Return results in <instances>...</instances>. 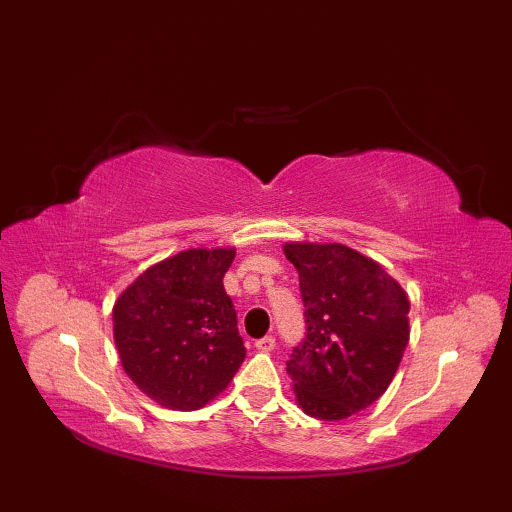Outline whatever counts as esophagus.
Instances as JSON below:
<instances>
[{
    "mask_svg": "<svg viewBox=\"0 0 512 512\" xmlns=\"http://www.w3.org/2000/svg\"><path fill=\"white\" fill-rule=\"evenodd\" d=\"M255 347L259 352H273L275 347H277V341H275V336H264V339H259V341H255Z\"/></svg>",
    "mask_w": 512,
    "mask_h": 512,
    "instance_id": "1",
    "label": "esophagus"
}]
</instances>
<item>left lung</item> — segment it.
Wrapping results in <instances>:
<instances>
[{"label": "left lung", "instance_id": "8db88e82", "mask_svg": "<svg viewBox=\"0 0 512 512\" xmlns=\"http://www.w3.org/2000/svg\"><path fill=\"white\" fill-rule=\"evenodd\" d=\"M306 339L286 372L312 418L343 420L385 394L409 343L407 292L374 259L343 244L290 242Z\"/></svg>", "mask_w": 512, "mask_h": 512}]
</instances>
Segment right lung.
Returning <instances> with one entry per match:
<instances>
[{
    "label": "right lung",
    "instance_id": "obj_1",
    "mask_svg": "<svg viewBox=\"0 0 512 512\" xmlns=\"http://www.w3.org/2000/svg\"><path fill=\"white\" fill-rule=\"evenodd\" d=\"M235 248H191L147 268L114 303L125 374L167 409L204 407L231 383L246 347L224 290Z\"/></svg>",
    "mask_w": 512,
    "mask_h": 512
}]
</instances>
